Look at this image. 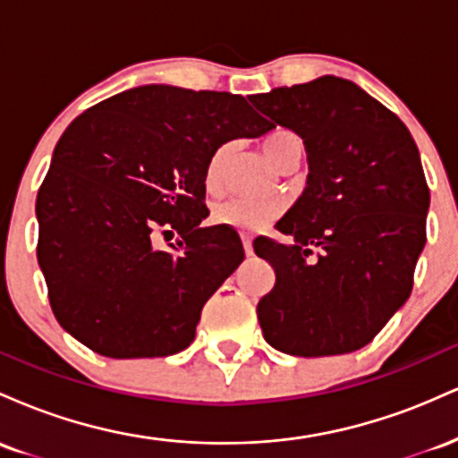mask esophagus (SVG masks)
<instances>
[{"mask_svg": "<svg viewBox=\"0 0 458 458\" xmlns=\"http://www.w3.org/2000/svg\"><path fill=\"white\" fill-rule=\"evenodd\" d=\"M241 241H243V250L247 256L254 254V250H251V236L250 234H241Z\"/></svg>", "mask_w": 458, "mask_h": 458, "instance_id": "1", "label": "esophagus"}]
</instances>
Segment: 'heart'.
<instances>
[{
  "instance_id": "1",
  "label": "heart",
  "mask_w": 458,
  "mask_h": 458,
  "mask_svg": "<svg viewBox=\"0 0 458 458\" xmlns=\"http://www.w3.org/2000/svg\"><path fill=\"white\" fill-rule=\"evenodd\" d=\"M301 146V140L293 131L277 129L262 140V150L277 167L291 157V152ZM225 159H228V146H219L204 167V185L208 191H219L224 182ZM284 211L280 199H251V198H228L213 207L211 217L215 224L230 225L236 230H260L273 219H277Z\"/></svg>"
}]
</instances>
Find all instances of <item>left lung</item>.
I'll use <instances>...</instances> for the list:
<instances>
[{
	"mask_svg": "<svg viewBox=\"0 0 458 458\" xmlns=\"http://www.w3.org/2000/svg\"><path fill=\"white\" fill-rule=\"evenodd\" d=\"M250 101L273 127L301 135L310 159L306 191L276 225L295 243L254 241L276 271L256 310L262 335L297 357L361 349L411 295L427 243L430 193L418 146L396 114L340 77Z\"/></svg>",
	"mask_w": 458,
	"mask_h": 458,
	"instance_id": "1",
	"label": "left lung"
}]
</instances>
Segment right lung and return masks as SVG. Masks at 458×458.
Returning <instances> with one entry per match:
<instances>
[{
  "label": "right lung",
  "mask_w": 458,
  "mask_h": 458,
  "mask_svg": "<svg viewBox=\"0 0 458 458\" xmlns=\"http://www.w3.org/2000/svg\"><path fill=\"white\" fill-rule=\"evenodd\" d=\"M273 124L239 94L141 86L62 133L36 198L38 265L57 323L114 360L165 357L196 338L204 303L245 259L207 217L204 167L219 146ZM179 239L157 250L154 234Z\"/></svg>",
  "instance_id": "obj_1"
}]
</instances>
